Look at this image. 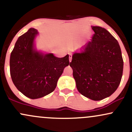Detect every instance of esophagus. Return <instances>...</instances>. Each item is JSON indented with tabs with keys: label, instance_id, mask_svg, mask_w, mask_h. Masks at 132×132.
Segmentation results:
<instances>
[{
	"label": "esophagus",
	"instance_id": "esophagus-1",
	"mask_svg": "<svg viewBox=\"0 0 132 132\" xmlns=\"http://www.w3.org/2000/svg\"><path fill=\"white\" fill-rule=\"evenodd\" d=\"M71 60H72V55L69 54V62L71 61Z\"/></svg>",
	"mask_w": 132,
	"mask_h": 132
}]
</instances>
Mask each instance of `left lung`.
<instances>
[{
  "label": "left lung",
  "mask_w": 132,
  "mask_h": 132,
  "mask_svg": "<svg viewBox=\"0 0 132 132\" xmlns=\"http://www.w3.org/2000/svg\"><path fill=\"white\" fill-rule=\"evenodd\" d=\"M92 40L75 53L69 66L78 91L93 101L109 97L119 87L123 61L117 40L105 28L92 27Z\"/></svg>",
  "instance_id": "8db88e82"
}]
</instances>
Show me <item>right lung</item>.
<instances>
[{"instance_id": "right-lung-1", "label": "right lung", "mask_w": 132, "mask_h": 132, "mask_svg": "<svg viewBox=\"0 0 132 132\" xmlns=\"http://www.w3.org/2000/svg\"><path fill=\"white\" fill-rule=\"evenodd\" d=\"M37 30L30 28L16 42L10 58L12 80L19 91L31 99L49 94L55 89L64 68L70 64L69 55L57 57L34 48Z\"/></svg>"}]
</instances>
